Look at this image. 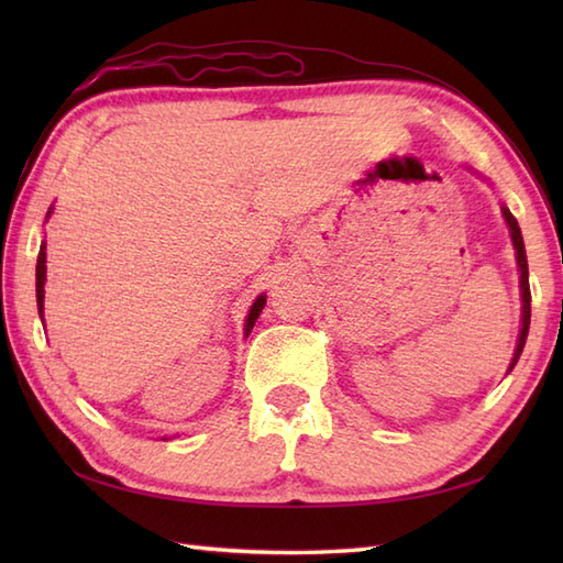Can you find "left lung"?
<instances>
[{
    "instance_id": "obj_1",
    "label": "left lung",
    "mask_w": 563,
    "mask_h": 563,
    "mask_svg": "<svg viewBox=\"0 0 563 563\" xmlns=\"http://www.w3.org/2000/svg\"><path fill=\"white\" fill-rule=\"evenodd\" d=\"M500 212H504V220L510 230V242L512 249H516V261H518V271H520V300H522V314H520V333H518V343H516V353L510 357V365H508V373L516 363L520 361V353L525 349V341H528V331H530V302H532V295H530V275H528V256H525V244H522V232L518 227V220L512 218V212L500 206Z\"/></svg>"
}]
</instances>
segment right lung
Here are the masks:
<instances>
[{
    "label": "right lung",
    "mask_w": 563,
    "mask_h": 563,
    "mask_svg": "<svg viewBox=\"0 0 563 563\" xmlns=\"http://www.w3.org/2000/svg\"><path fill=\"white\" fill-rule=\"evenodd\" d=\"M51 214H53V208L47 210L45 220L51 218ZM45 271H47V268H45V239H43L41 251H38V263H35V302H38V314H41V319H43V309H45V307H43V300H45ZM263 305H266V292H261V295L256 297V300H254V305H251V309H249L246 324H244V339L249 336L251 329H254Z\"/></svg>",
    "instance_id": "right-lung-1"
}]
</instances>
